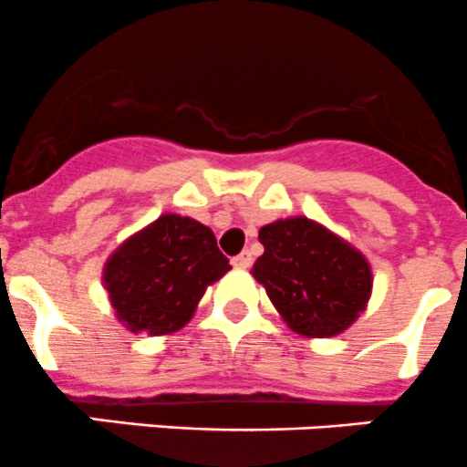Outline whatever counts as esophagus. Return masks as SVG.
<instances>
[{
  "mask_svg": "<svg viewBox=\"0 0 467 467\" xmlns=\"http://www.w3.org/2000/svg\"><path fill=\"white\" fill-rule=\"evenodd\" d=\"M232 265L238 267V270H244V267L252 265V254H249V252H240L238 256L232 258Z\"/></svg>",
  "mask_w": 467,
  "mask_h": 467,
  "instance_id": "1",
  "label": "esophagus"
}]
</instances>
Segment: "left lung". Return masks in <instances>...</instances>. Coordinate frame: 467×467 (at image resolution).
<instances>
[{
  "label": "left lung",
  "mask_w": 467,
  "mask_h": 467,
  "mask_svg": "<svg viewBox=\"0 0 467 467\" xmlns=\"http://www.w3.org/2000/svg\"><path fill=\"white\" fill-rule=\"evenodd\" d=\"M265 247L252 275L265 285L290 329L329 338L366 308L372 272L361 252L308 218H288L258 232Z\"/></svg>",
  "instance_id": "8db88e82"
}]
</instances>
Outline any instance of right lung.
<instances>
[{"mask_svg": "<svg viewBox=\"0 0 467 467\" xmlns=\"http://www.w3.org/2000/svg\"><path fill=\"white\" fill-rule=\"evenodd\" d=\"M229 270L209 227L168 213L115 249L106 261L104 285L129 331L163 336L182 329L206 285Z\"/></svg>", "mask_w": 467, "mask_h": 467, "instance_id": "1", "label": "right lung"}]
</instances>
